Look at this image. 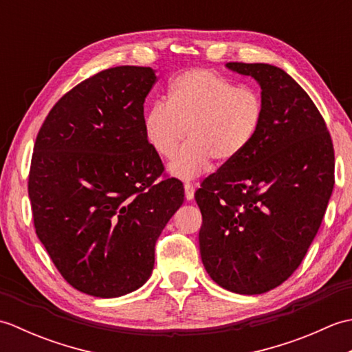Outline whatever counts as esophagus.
Segmentation results:
<instances>
[{"mask_svg":"<svg viewBox=\"0 0 352 352\" xmlns=\"http://www.w3.org/2000/svg\"><path fill=\"white\" fill-rule=\"evenodd\" d=\"M184 197L188 201L193 199V197H195V186L192 183H184Z\"/></svg>","mask_w":352,"mask_h":352,"instance_id":"1","label":"esophagus"}]
</instances>
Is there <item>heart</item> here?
<instances>
[{
	"label": "heart",
	"mask_w": 352,
	"mask_h": 352,
	"mask_svg": "<svg viewBox=\"0 0 352 352\" xmlns=\"http://www.w3.org/2000/svg\"><path fill=\"white\" fill-rule=\"evenodd\" d=\"M265 104L252 87L239 86L208 69H189L170 81L166 102L157 101L144 116L148 145L170 159L186 138L189 142L169 163L172 174L189 180L216 159L228 164L256 140Z\"/></svg>",
	"instance_id": "obj_1"
}]
</instances>
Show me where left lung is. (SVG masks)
Segmentation results:
<instances>
[{
  "mask_svg": "<svg viewBox=\"0 0 352 352\" xmlns=\"http://www.w3.org/2000/svg\"><path fill=\"white\" fill-rule=\"evenodd\" d=\"M261 89L263 124L250 148L195 193L207 274L241 295L275 289L315 239L334 186V149L322 115L287 72L230 62Z\"/></svg>",
  "mask_w": 352,
  "mask_h": 352,
  "instance_id": "obj_1",
  "label": "left lung"
}]
</instances>
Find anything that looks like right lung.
I'll return each instance as SVG.
<instances>
[{
	"label": "right lung",
	"mask_w": 352,
	"mask_h": 352,
	"mask_svg": "<svg viewBox=\"0 0 352 352\" xmlns=\"http://www.w3.org/2000/svg\"><path fill=\"white\" fill-rule=\"evenodd\" d=\"M144 66L95 74L63 95L37 133L28 175L36 234L74 289L116 298L144 286L155 242L184 201L159 177L144 134L155 83Z\"/></svg>",
	"instance_id": "right-lung-1"
}]
</instances>
